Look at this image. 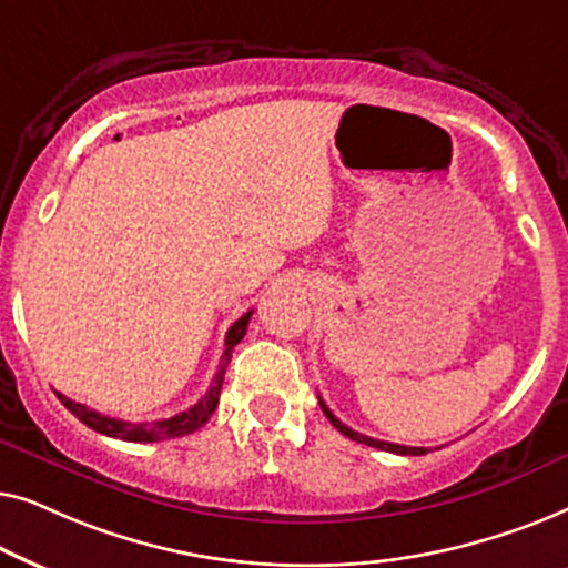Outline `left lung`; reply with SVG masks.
<instances>
[{"label":"left lung","mask_w":568,"mask_h":568,"mask_svg":"<svg viewBox=\"0 0 568 568\" xmlns=\"http://www.w3.org/2000/svg\"><path fill=\"white\" fill-rule=\"evenodd\" d=\"M321 408H323V414L328 416V422H331L333 426H336V429H338L341 434H344V437L354 439V442H362V445H369V447L385 449V453H395V455H426V453H429V447H408V445H395V442H383V439H372V437H364V434L354 432V429H348L346 424H341L338 418L331 414V408L325 406L323 398H321Z\"/></svg>","instance_id":"left-lung-1"}]
</instances>
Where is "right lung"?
I'll use <instances>...</instances> for the list:
<instances>
[{
	"label": "right lung",
	"mask_w": 568,
	"mask_h": 568,
	"mask_svg": "<svg viewBox=\"0 0 568 568\" xmlns=\"http://www.w3.org/2000/svg\"><path fill=\"white\" fill-rule=\"evenodd\" d=\"M251 315H253V310H247V313L240 317V321L230 325L227 338H224V356L220 362V369H216V375L212 379V385H209L206 395L196 403V406L185 408V410H181V414H175L170 418H158V422L134 424V422H121V418H111V416L98 414V410L82 406V403L67 398V395H61V393H57L59 400L64 403V406L72 410V414L80 418L84 426H90V429L105 434V437L126 439V442H160V439H175V437H185V434H193L209 422V416L214 414L216 403H220L224 369H227V364L232 359V348H235L245 336L247 323H251Z\"/></svg>",
	"instance_id": "obj_1"
}]
</instances>
